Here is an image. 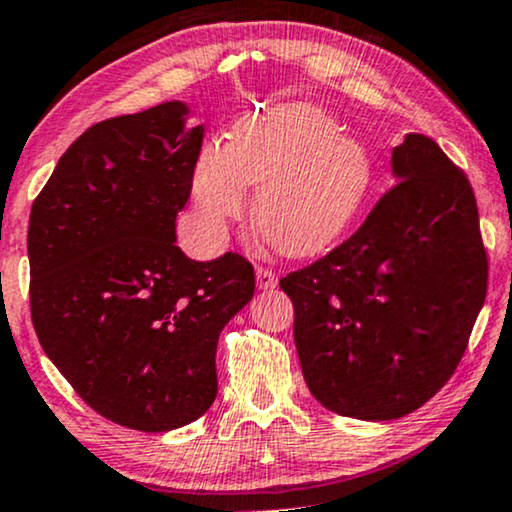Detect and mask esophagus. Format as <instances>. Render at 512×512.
<instances>
[{
  "label": "esophagus",
  "mask_w": 512,
  "mask_h": 512,
  "mask_svg": "<svg viewBox=\"0 0 512 512\" xmlns=\"http://www.w3.org/2000/svg\"><path fill=\"white\" fill-rule=\"evenodd\" d=\"M257 285L259 290H276L278 285V276L266 266H257Z\"/></svg>",
  "instance_id": "1"
}]
</instances>
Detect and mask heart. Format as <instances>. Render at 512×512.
<instances>
[{"label":"heart","mask_w":512,"mask_h":512,"mask_svg":"<svg viewBox=\"0 0 512 512\" xmlns=\"http://www.w3.org/2000/svg\"><path fill=\"white\" fill-rule=\"evenodd\" d=\"M371 155L336 118L306 102L239 120L229 143H208L192 171L199 225L222 236L257 185L255 225L271 248L313 255L338 239L371 185Z\"/></svg>","instance_id":"heart-1"}]
</instances>
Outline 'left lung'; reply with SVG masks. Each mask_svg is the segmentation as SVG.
Returning a JSON list of instances; mask_svg holds the SVG:
<instances>
[{"label":"left lung","instance_id":"left-lung-1","mask_svg":"<svg viewBox=\"0 0 512 512\" xmlns=\"http://www.w3.org/2000/svg\"><path fill=\"white\" fill-rule=\"evenodd\" d=\"M397 185L364 225L280 280L308 390L331 413L397 420L455 373L487 294L478 206L424 134L392 150Z\"/></svg>","mask_w":512,"mask_h":512}]
</instances>
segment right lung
<instances>
[{
	"mask_svg": "<svg viewBox=\"0 0 512 512\" xmlns=\"http://www.w3.org/2000/svg\"><path fill=\"white\" fill-rule=\"evenodd\" d=\"M164 102L92 125L60 157L27 229L39 343L106 420L171 431L218 394L220 331L253 299L236 253L194 262L176 246L204 125Z\"/></svg>",
	"mask_w": 512,
	"mask_h": 512,
	"instance_id": "add662e5",
	"label": "right lung"
}]
</instances>
